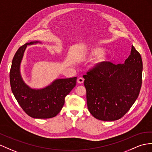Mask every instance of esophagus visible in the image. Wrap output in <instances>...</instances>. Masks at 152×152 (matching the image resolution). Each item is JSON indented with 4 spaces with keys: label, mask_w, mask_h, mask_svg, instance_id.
<instances>
[{
    "label": "esophagus",
    "mask_w": 152,
    "mask_h": 152,
    "mask_svg": "<svg viewBox=\"0 0 152 152\" xmlns=\"http://www.w3.org/2000/svg\"><path fill=\"white\" fill-rule=\"evenodd\" d=\"M77 83H80V84H81V83H83V81H84V79L83 78V77H79V78L77 79Z\"/></svg>",
    "instance_id": "obj_1"
}]
</instances>
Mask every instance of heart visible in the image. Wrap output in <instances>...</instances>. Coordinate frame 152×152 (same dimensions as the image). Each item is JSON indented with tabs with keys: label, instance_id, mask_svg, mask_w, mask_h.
<instances>
[{
	"label": "heart",
	"instance_id": "1",
	"mask_svg": "<svg viewBox=\"0 0 152 152\" xmlns=\"http://www.w3.org/2000/svg\"><path fill=\"white\" fill-rule=\"evenodd\" d=\"M104 52V49L99 47H96L91 49L87 53L86 56L92 58L99 56L94 61V64L96 65H99L104 63L107 60V56L106 54H103Z\"/></svg>",
	"mask_w": 152,
	"mask_h": 152
}]
</instances>
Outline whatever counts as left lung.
I'll use <instances>...</instances> for the list:
<instances>
[{
  "mask_svg": "<svg viewBox=\"0 0 152 152\" xmlns=\"http://www.w3.org/2000/svg\"><path fill=\"white\" fill-rule=\"evenodd\" d=\"M142 72L141 56L133 45L124 64L108 62L87 72L83 77L90 113L105 121L121 118L139 96Z\"/></svg>",
  "mask_w": 152,
  "mask_h": 152,
  "instance_id": "obj_1",
  "label": "left lung"
}]
</instances>
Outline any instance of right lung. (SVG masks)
Instances as JSON below:
<instances>
[{
  "instance_id": "obj_1",
  "label": "right lung",
  "mask_w": 152,
  "mask_h": 152,
  "mask_svg": "<svg viewBox=\"0 0 152 152\" xmlns=\"http://www.w3.org/2000/svg\"><path fill=\"white\" fill-rule=\"evenodd\" d=\"M41 42L33 41L21 46L15 53L11 64L10 80L11 91L26 113L36 119L55 117L61 110L65 98L76 86L77 77L56 79L43 88H32L23 80L20 64L27 46Z\"/></svg>"
}]
</instances>
